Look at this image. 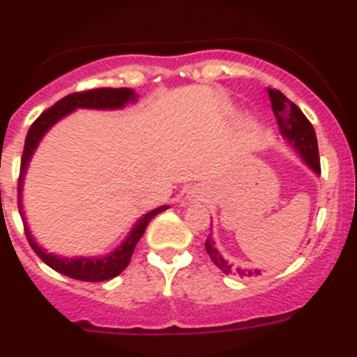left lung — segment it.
<instances>
[{"instance_id": "8db88e82", "label": "left lung", "mask_w": 357, "mask_h": 357, "mask_svg": "<svg viewBox=\"0 0 357 357\" xmlns=\"http://www.w3.org/2000/svg\"><path fill=\"white\" fill-rule=\"evenodd\" d=\"M272 110L277 118V125L280 128V135L289 143V146L301 155L305 166L313 169L317 175H320V155H318L317 134H314L313 125L302 114V110L289 102L284 94L277 89H268ZM213 230V229H211ZM206 250L213 263L222 270L225 275H239V277H255L261 275V270L257 268H241L234 266L225 259L222 252L216 248V243L213 239V232L206 239Z\"/></svg>"}]
</instances>
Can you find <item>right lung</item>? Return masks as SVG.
Masks as SVG:
<instances>
[{
  "mask_svg": "<svg viewBox=\"0 0 357 357\" xmlns=\"http://www.w3.org/2000/svg\"><path fill=\"white\" fill-rule=\"evenodd\" d=\"M135 100H137V94H135L134 89H128V87H119V89L102 87V89H91L84 91V93H73L68 94L66 98H62V100H59V102L53 107H50L48 110H44L43 114L33 121L30 130H28L26 139H24L23 157H21V172H19V213H21V218H23L24 230H26V238L28 241H30V247L33 248V252L39 255L44 263L48 264L50 268H53L55 272L62 273V275H68L71 277V279L77 280H87V282H102V280L114 279L116 275H119V273L128 266L132 254H134L135 245H137V241L143 238L144 230H146L148 223L151 222V218L157 216V214L162 213V211H166L169 206H160L157 207V209L144 214L143 218H139V220L134 223V227H132V230L128 232L127 238H125V241H123L116 250L103 255V257H62V255L50 254V252L44 250L43 247H39V243H37L36 238L31 236V232L26 227V220H24L21 193H23L24 173H26L28 169V164H30L31 157L36 153L37 146H39L44 134H46L56 121H61L62 118L71 114L73 110H114L123 109V107L128 105V103H134Z\"/></svg>",
  "mask_w": 357,
  "mask_h": 357,
  "instance_id": "1",
  "label": "right lung"
}]
</instances>
